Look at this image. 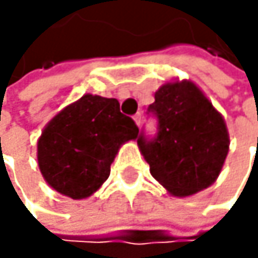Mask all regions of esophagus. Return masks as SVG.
Wrapping results in <instances>:
<instances>
[{
  "label": "esophagus",
  "mask_w": 258,
  "mask_h": 258,
  "mask_svg": "<svg viewBox=\"0 0 258 258\" xmlns=\"http://www.w3.org/2000/svg\"><path fill=\"white\" fill-rule=\"evenodd\" d=\"M133 120H135V123L139 126V125H141V120H142V117H141V113L135 114V116H133Z\"/></svg>",
  "instance_id": "esophagus-1"
}]
</instances>
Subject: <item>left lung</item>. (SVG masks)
<instances>
[{"mask_svg":"<svg viewBox=\"0 0 258 258\" xmlns=\"http://www.w3.org/2000/svg\"><path fill=\"white\" fill-rule=\"evenodd\" d=\"M159 122L156 138L138 145L152 176L173 197H190L212 185L229 152L223 116L190 80L165 82L148 106Z\"/></svg>","mask_w":258,"mask_h":258,"instance_id":"left-lung-1","label":"left lung"}]
</instances>
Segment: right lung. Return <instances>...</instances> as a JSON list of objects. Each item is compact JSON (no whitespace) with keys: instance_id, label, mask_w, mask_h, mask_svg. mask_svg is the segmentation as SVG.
<instances>
[{"instance_id":"add662e5","label":"right lung","mask_w":258,"mask_h":258,"mask_svg":"<svg viewBox=\"0 0 258 258\" xmlns=\"http://www.w3.org/2000/svg\"><path fill=\"white\" fill-rule=\"evenodd\" d=\"M138 133L116 99L85 94L46 123L37 142L40 172L55 192L88 198L110 176L119 148Z\"/></svg>"}]
</instances>
